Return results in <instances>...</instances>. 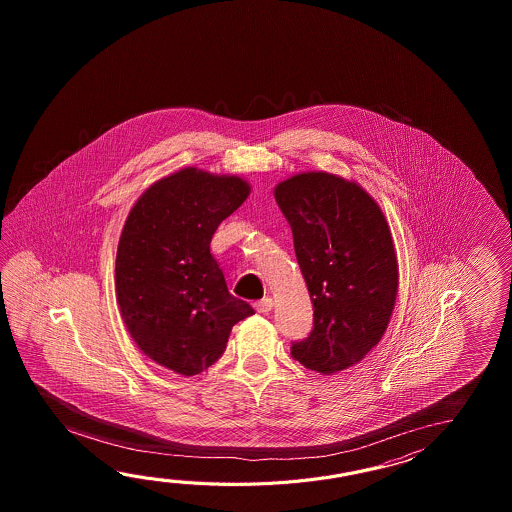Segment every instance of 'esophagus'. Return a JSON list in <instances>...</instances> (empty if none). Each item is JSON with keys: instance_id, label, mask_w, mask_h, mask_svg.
<instances>
[{"instance_id": "obj_1", "label": "esophagus", "mask_w": 512, "mask_h": 512, "mask_svg": "<svg viewBox=\"0 0 512 512\" xmlns=\"http://www.w3.org/2000/svg\"><path fill=\"white\" fill-rule=\"evenodd\" d=\"M254 307H256V311H258V313H269L272 307H274V302H272L271 296H267V298H263L260 302H256Z\"/></svg>"}]
</instances>
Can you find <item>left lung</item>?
I'll use <instances>...</instances> for the list:
<instances>
[{"label":"left lung","instance_id":"obj_1","mask_svg":"<svg viewBox=\"0 0 512 512\" xmlns=\"http://www.w3.org/2000/svg\"><path fill=\"white\" fill-rule=\"evenodd\" d=\"M274 197L315 309L311 335L291 355L320 375L348 370L381 342L395 307L399 265L388 221L362 186L327 172L293 175Z\"/></svg>","mask_w":512,"mask_h":512}]
</instances>
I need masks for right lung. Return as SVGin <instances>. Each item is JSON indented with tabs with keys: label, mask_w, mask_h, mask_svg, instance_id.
<instances>
[{
	"label": "right lung",
	"mask_w": 512,
	"mask_h": 512,
	"mask_svg": "<svg viewBox=\"0 0 512 512\" xmlns=\"http://www.w3.org/2000/svg\"><path fill=\"white\" fill-rule=\"evenodd\" d=\"M251 194L238 175L194 166L155 181L126 218L115 287L120 315L142 353L179 375L210 368L232 326L254 315L227 289L210 241Z\"/></svg>",
	"instance_id": "add662e5"
}]
</instances>
